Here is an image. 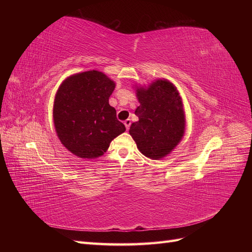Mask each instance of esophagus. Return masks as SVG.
<instances>
[{
	"mask_svg": "<svg viewBox=\"0 0 252 252\" xmlns=\"http://www.w3.org/2000/svg\"><path fill=\"white\" fill-rule=\"evenodd\" d=\"M124 125H125V127H126V129L128 130L129 129V127H130V125H131V121L129 120V119H127V120H125L124 121Z\"/></svg>",
	"mask_w": 252,
	"mask_h": 252,
	"instance_id": "esophagus-1",
	"label": "esophagus"
}]
</instances>
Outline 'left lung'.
Wrapping results in <instances>:
<instances>
[{
  "instance_id": "obj_1",
  "label": "left lung",
  "mask_w": 252,
  "mask_h": 252,
  "mask_svg": "<svg viewBox=\"0 0 252 252\" xmlns=\"http://www.w3.org/2000/svg\"><path fill=\"white\" fill-rule=\"evenodd\" d=\"M140 106L135 109L138 122L129 133L142 154L158 159L177 146L185 130V116L177 88L166 80H158L147 88L136 89Z\"/></svg>"
}]
</instances>
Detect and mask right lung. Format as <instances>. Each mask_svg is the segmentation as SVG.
I'll return each mask as SVG.
<instances>
[{"instance_id": "obj_1", "label": "right lung", "mask_w": 252, "mask_h": 252, "mask_svg": "<svg viewBox=\"0 0 252 252\" xmlns=\"http://www.w3.org/2000/svg\"><path fill=\"white\" fill-rule=\"evenodd\" d=\"M116 84L96 70L73 74L60 86L53 121L60 141L73 155L94 158L104 155L125 125L109 105Z\"/></svg>"}]
</instances>
